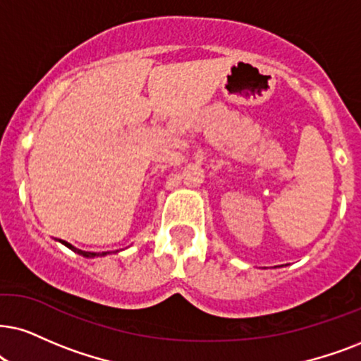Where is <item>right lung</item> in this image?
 Masks as SVG:
<instances>
[{"label":"right lung","instance_id":"obj_1","mask_svg":"<svg viewBox=\"0 0 361 361\" xmlns=\"http://www.w3.org/2000/svg\"><path fill=\"white\" fill-rule=\"evenodd\" d=\"M63 245L68 246V248L73 250V252H75V253H78V255H81V257H85V258H94V257H98L97 253H91V252H83V250H78V248H75V246L70 245V243H66V241H63ZM106 253H108V252H104V253H102V255H106Z\"/></svg>","mask_w":361,"mask_h":361}]
</instances>
